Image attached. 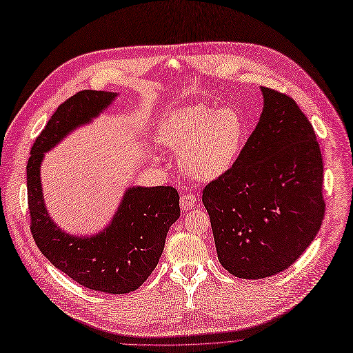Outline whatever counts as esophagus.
<instances>
[{"label": "esophagus", "instance_id": "esophagus-1", "mask_svg": "<svg viewBox=\"0 0 353 353\" xmlns=\"http://www.w3.org/2000/svg\"><path fill=\"white\" fill-rule=\"evenodd\" d=\"M196 202V196L193 195V193H183V195L180 196V207L181 210H190L193 208Z\"/></svg>", "mask_w": 353, "mask_h": 353}]
</instances>
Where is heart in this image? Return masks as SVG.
<instances>
[{"instance_id":"b5f03b06","label":"heart","mask_w":353,"mask_h":353,"mask_svg":"<svg viewBox=\"0 0 353 353\" xmlns=\"http://www.w3.org/2000/svg\"><path fill=\"white\" fill-rule=\"evenodd\" d=\"M245 124L232 108L215 110L195 104L170 112L161 138L172 150L181 152L185 172L199 180L224 174L241 154Z\"/></svg>"}]
</instances>
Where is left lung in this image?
Wrapping results in <instances>:
<instances>
[{
	"mask_svg": "<svg viewBox=\"0 0 353 353\" xmlns=\"http://www.w3.org/2000/svg\"><path fill=\"white\" fill-rule=\"evenodd\" d=\"M264 110L234 164L202 190L220 264L239 279L289 268L325 214L323 157L296 102L261 86Z\"/></svg>",
	"mask_w": 353,
	"mask_h": 353,
	"instance_id": "left-lung-1",
	"label": "left lung"
}]
</instances>
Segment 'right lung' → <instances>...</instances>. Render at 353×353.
Segmentation results:
<instances>
[{
	"mask_svg": "<svg viewBox=\"0 0 353 353\" xmlns=\"http://www.w3.org/2000/svg\"><path fill=\"white\" fill-rule=\"evenodd\" d=\"M114 97L86 89L64 101L32 145L26 181L30 232L39 251L83 288L123 294L141 288L160 261L170 225L180 217L179 192L173 186L130 188L107 229L83 239L65 234L52 223L39 179L43 152L95 117Z\"/></svg>",
	"mask_w": 353,
	"mask_h": 353,
	"instance_id": "right-lung-1",
	"label": "right lung"
}]
</instances>
